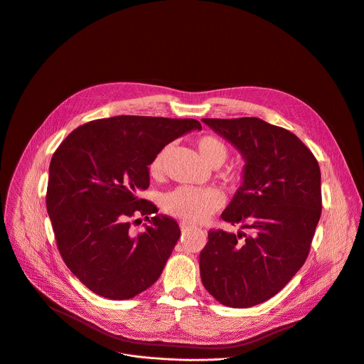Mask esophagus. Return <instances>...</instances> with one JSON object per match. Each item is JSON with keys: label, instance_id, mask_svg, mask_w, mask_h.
<instances>
[{"label": "esophagus", "instance_id": "esophagus-1", "mask_svg": "<svg viewBox=\"0 0 364 364\" xmlns=\"http://www.w3.org/2000/svg\"><path fill=\"white\" fill-rule=\"evenodd\" d=\"M180 228H181V231H187V230H190V228H191V225L183 221V223H180Z\"/></svg>", "mask_w": 364, "mask_h": 364}]
</instances>
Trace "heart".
<instances>
[{"mask_svg":"<svg viewBox=\"0 0 364 364\" xmlns=\"http://www.w3.org/2000/svg\"><path fill=\"white\" fill-rule=\"evenodd\" d=\"M196 147L201 159L210 167H220L228 159V146L218 137L205 134L196 140ZM170 153V146L160 149L149 164V174L153 178H160L164 174L166 161ZM223 196L215 188H194L178 187L167 193L163 198V208L167 214L187 223L198 224L210 218L221 205Z\"/></svg>","mask_w":364,"mask_h":364,"instance_id":"heart-1","label":"heart"}]
</instances>
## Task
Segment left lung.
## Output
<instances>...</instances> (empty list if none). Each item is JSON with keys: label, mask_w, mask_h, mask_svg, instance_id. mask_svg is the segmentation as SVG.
<instances>
[{"label": "left lung", "mask_w": 364, "mask_h": 364, "mask_svg": "<svg viewBox=\"0 0 364 364\" xmlns=\"http://www.w3.org/2000/svg\"><path fill=\"white\" fill-rule=\"evenodd\" d=\"M203 121L246 160L221 218L250 234L211 228L200 276L218 303L246 309L276 296L304 264L321 215L320 167L296 134L260 118Z\"/></svg>", "instance_id": "8db88e82"}]
</instances>
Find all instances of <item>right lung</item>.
I'll list each match as a JSON object with an SVG mask.
<instances>
[{"mask_svg": "<svg viewBox=\"0 0 364 364\" xmlns=\"http://www.w3.org/2000/svg\"><path fill=\"white\" fill-rule=\"evenodd\" d=\"M194 129V118L117 115L77 127L53 154L46 201L57 247L95 294L133 299L163 273L180 227L139 193L150 186L154 154ZM137 215L151 224L133 235Z\"/></svg>", "mask_w": 364, "mask_h": 364, "instance_id": "right-lung-1", "label": "right lung"}]
</instances>
